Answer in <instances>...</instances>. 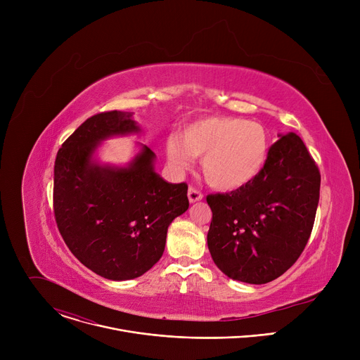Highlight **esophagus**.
I'll return each mask as SVG.
<instances>
[{
  "label": "esophagus",
  "instance_id": "esophagus-1",
  "mask_svg": "<svg viewBox=\"0 0 360 360\" xmlns=\"http://www.w3.org/2000/svg\"><path fill=\"white\" fill-rule=\"evenodd\" d=\"M202 198H203V195H202L198 189H195V188H192V186L188 189V199H189L191 203L198 202V200H200Z\"/></svg>",
  "mask_w": 360,
  "mask_h": 360
}]
</instances>
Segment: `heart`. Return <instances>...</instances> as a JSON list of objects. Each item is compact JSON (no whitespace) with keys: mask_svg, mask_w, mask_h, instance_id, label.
<instances>
[{"mask_svg":"<svg viewBox=\"0 0 360 360\" xmlns=\"http://www.w3.org/2000/svg\"><path fill=\"white\" fill-rule=\"evenodd\" d=\"M269 153V136L261 124L210 117L189 124L184 135L167 141V157L179 171L202 157L207 181L218 189H238L258 176Z\"/></svg>","mask_w":360,"mask_h":360,"instance_id":"1","label":"heart"}]
</instances>
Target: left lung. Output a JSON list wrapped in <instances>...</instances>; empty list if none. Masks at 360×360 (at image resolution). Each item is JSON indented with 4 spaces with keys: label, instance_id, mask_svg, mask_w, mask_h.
I'll use <instances>...</instances> for the list:
<instances>
[{
    "label": "left lung",
    "instance_id": "obj_1",
    "mask_svg": "<svg viewBox=\"0 0 360 360\" xmlns=\"http://www.w3.org/2000/svg\"><path fill=\"white\" fill-rule=\"evenodd\" d=\"M279 136L258 176L229 193L207 196L208 248L233 281L262 285L279 278L297 261L314 228L319 169L296 134Z\"/></svg>",
    "mask_w": 360,
    "mask_h": 360
}]
</instances>
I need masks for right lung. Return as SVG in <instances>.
Here are the masks:
<instances>
[{"instance_id":"add662e5","label":"right lung","mask_w":360,"mask_h":360,"mask_svg":"<svg viewBox=\"0 0 360 360\" xmlns=\"http://www.w3.org/2000/svg\"><path fill=\"white\" fill-rule=\"evenodd\" d=\"M139 131L132 112L96 114L63 143L54 167L60 233L82 265L111 281L135 279L155 265L168 226L189 207L188 185L162 179L146 145L127 167L96 160L105 139Z\"/></svg>"}]
</instances>
